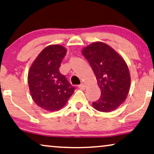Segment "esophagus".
Listing matches in <instances>:
<instances>
[{"instance_id": "1", "label": "esophagus", "mask_w": 154, "mask_h": 154, "mask_svg": "<svg viewBox=\"0 0 154 154\" xmlns=\"http://www.w3.org/2000/svg\"><path fill=\"white\" fill-rule=\"evenodd\" d=\"M78 87H79V88L81 89V90H84V89L85 88V85L84 84H81L78 86Z\"/></svg>"}]
</instances>
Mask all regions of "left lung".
<instances>
[{"label":"left lung","instance_id":"obj_1","mask_svg":"<svg viewBox=\"0 0 154 154\" xmlns=\"http://www.w3.org/2000/svg\"><path fill=\"white\" fill-rule=\"evenodd\" d=\"M90 63L101 91L93 106L101 112H111L125 100L131 77L127 63L115 50L102 42L93 43L82 51Z\"/></svg>","mask_w":154,"mask_h":154}]
</instances>
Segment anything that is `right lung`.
<instances>
[{
	"instance_id": "obj_1",
	"label": "right lung",
	"mask_w": 154,
	"mask_h": 154,
	"mask_svg": "<svg viewBox=\"0 0 154 154\" xmlns=\"http://www.w3.org/2000/svg\"><path fill=\"white\" fill-rule=\"evenodd\" d=\"M66 54V50L61 45H50L41 51L29 68L28 85L32 97L36 105L46 111L61 109L75 89L59 70Z\"/></svg>"
}]
</instances>
